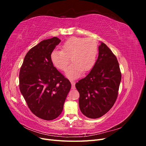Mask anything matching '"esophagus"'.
<instances>
[{
  "label": "esophagus",
  "mask_w": 146,
  "mask_h": 146,
  "mask_svg": "<svg viewBox=\"0 0 146 146\" xmlns=\"http://www.w3.org/2000/svg\"><path fill=\"white\" fill-rule=\"evenodd\" d=\"M70 83H71V84H72V88H71L72 89V90L76 89V86H75V84H76V82H75L72 80H70Z\"/></svg>",
  "instance_id": "esophagus-1"
}]
</instances>
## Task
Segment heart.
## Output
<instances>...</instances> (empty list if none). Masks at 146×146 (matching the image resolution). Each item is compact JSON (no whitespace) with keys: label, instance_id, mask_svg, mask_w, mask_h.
Here are the masks:
<instances>
[{"label":"heart","instance_id":"1","mask_svg":"<svg viewBox=\"0 0 146 146\" xmlns=\"http://www.w3.org/2000/svg\"><path fill=\"white\" fill-rule=\"evenodd\" d=\"M98 53V47L95 39L72 37L63 44L62 50H53L50 58L57 68L64 70L70 63V57L72 63L66 70V75L70 78H76L83 71L87 72L92 68Z\"/></svg>","mask_w":146,"mask_h":146}]
</instances>
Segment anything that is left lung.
I'll return each instance as SVG.
<instances>
[{"label": "left lung", "mask_w": 146, "mask_h": 146, "mask_svg": "<svg viewBox=\"0 0 146 146\" xmlns=\"http://www.w3.org/2000/svg\"><path fill=\"white\" fill-rule=\"evenodd\" d=\"M121 81V72L116 56L101 42L93 68L76 84L80 94L78 104L82 113L91 119L104 116L115 103Z\"/></svg>", "instance_id": "left-lung-1"}]
</instances>
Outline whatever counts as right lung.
I'll use <instances>...</instances> for the list:
<instances>
[{"instance_id": "obj_1", "label": "right lung", "mask_w": 146, "mask_h": 146, "mask_svg": "<svg viewBox=\"0 0 146 146\" xmlns=\"http://www.w3.org/2000/svg\"><path fill=\"white\" fill-rule=\"evenodd\" d=\"M61 42L56 37L45 39L26 54L19 72V89L35 116L51 121L58 117L71 88L53 65L50 55Z\"/></svg>"}]
</instances>
